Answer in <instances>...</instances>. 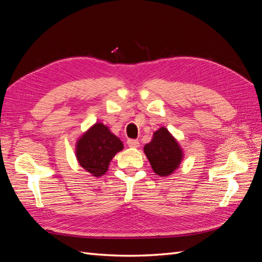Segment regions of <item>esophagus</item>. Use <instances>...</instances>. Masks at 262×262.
<instances>
[{"instance_id":"34e87169","label":"esophagus","mask_w":262,"mask_h":262,"mask_svg":"<svg viewBox=\"0 0 262 262\" xmlns=\"http://www.w3.org/2000/svg\"><path fill=\"white\" fill-rule=\"evenodd\" d=\"M126 144H128L130 147H138L139 146V141L136 139H128L126 141Z\"/></svg>"}]
</instances>
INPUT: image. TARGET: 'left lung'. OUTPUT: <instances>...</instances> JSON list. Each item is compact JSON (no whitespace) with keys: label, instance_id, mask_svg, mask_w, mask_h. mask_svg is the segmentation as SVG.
Segmentation results:
<instances>
[{"label":"left lung","instance_id":"obj_1","mask_svg":"<svg viewBox=\"0 0 262 262\" xmlns=\"http://www.w3.org/2000/svg\"><path fill=\"white\" fill-rule=\"evenodd\" d=\"M144 152L158 176H168L175 170L182 158V152L167 129L161 128L153 140L144 146Z\"/></svg>","mask_w":262,"mask_h":262}]
</instances>
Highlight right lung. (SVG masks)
Instances as JSON below:
<instances>
[{
  "instance_id": "1",
  "label": "right lung",
  "mask_w": 262,
  "mask_h": 262,
  "mask_svg": "<svg viewBox=\"0 0 262 262\" xmlns=\"http://www.w3.org/2000/svg\"><path fill=\"white\" fill-rule=\"evenodd\" d=\"M122 148V142L106 125L96 123L78 140L76 157L84 169L99 177L107 171L110 161Z\"/></svg>"
}]
</instances>
